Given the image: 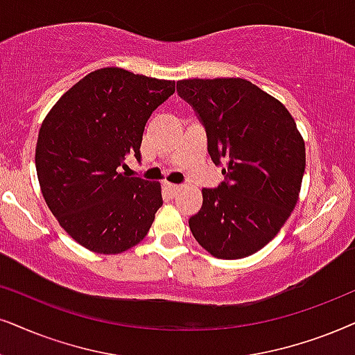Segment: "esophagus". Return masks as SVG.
Returning <instances> with one entry per match:
<instances>
[{
  "mask_svg": "<svg viewBox=\"0 0 355 355\" xmlns=\"http://www.w3.org/2000/svg\"><path fill=\"white\" fill-rule=\"evenodd\" d=\"M165 190H167L172 196H175L178 191L182 190V187L180 185H172V183H167V185H165Z\"/></svg>",
  "mask_w": 355,
  "mask_h": 355,
  "instance_id": "esophagus-1",
  "label": "esophagus"
}]
</instances>
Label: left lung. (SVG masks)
Here are the masks:
<instances>
[{
    "instance_id": "left-lung-1",
    "label": "left lung",
    "mask_w": 355,
    "mask_h": 355,
    "mask_svg": "<svg viewBox=\"0 0 355 355\" xmlns=\"http://www.w3.org/2000/svg\"><path fill=\"white\" fill-rule=\"evenodd\" d=\"M177 92L203 124L211 160L224 162V182L203 188V206L188 219L193 236L218 259L252 255L297 205L306 154L295 119L242 78L182 80Z\"/></svg>"
}]
</instances>
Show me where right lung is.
<instances>
[{
    "mask_svg": "<svg viewBox=\"0 0 355 355\" xmlns=\"http://www.w3.org/2000/svg\"><path fill=\"white\" fill-rule=\"evenodd\" d=\"M175 82L107 67L73 85L40 125L35 168L44 200L80 245L119 254L144 239L162 206L160 183L125 177V159L141 162L150 114Z\"/></svg>",
    "mask_w": 355,
    "mask_h": 355,
    "instance_id": "obj_1",
    "label": "right lung"
}]
</instances>
